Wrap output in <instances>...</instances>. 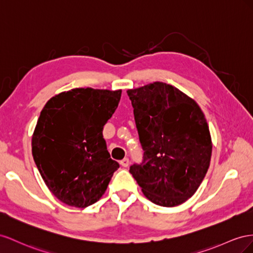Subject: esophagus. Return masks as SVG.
Segmentation results:
<instances>
[{"instance_id": "obj_1", "label": "esophagus", "mask_w": 253, "mask_h": 253, "mask_svg": "<svg viewBox=\"0 0 253 253\" xmlns=\"http://www.w3.org/2000/svg\"><path fill=\"white\" fill-rule=\"evenodd\" d=\"M120 163H121V165H122L123 168H127L128 165H129V159L128 158H124V159H123V160H121Z\"/></svg>"}]
</instances>
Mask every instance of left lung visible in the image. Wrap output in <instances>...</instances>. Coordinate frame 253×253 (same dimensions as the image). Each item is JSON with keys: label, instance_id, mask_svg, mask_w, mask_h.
I'll list each match as a JSON object with an SVG mask.
<instances>
[{"label": "left lung", "instance_id": "8db88e82", "mask_svg": "<svg viewBox=\"0 0 253 253\" xmlns=\"http://www.w3.org/2000/svg\"><path fill=\"white\" fill-rule=\"evenodd\" d=\"M144 150L129 172L151 203L176 207L191 198L207 174L212 154L210 130L195 100L157 82L128 90Z\"/></svg>", "mask_w": 253, "mask_h": 253}]
</instances>
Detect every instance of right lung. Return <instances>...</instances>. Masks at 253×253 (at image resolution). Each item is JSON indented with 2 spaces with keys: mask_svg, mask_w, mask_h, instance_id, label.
Masks as SVG:
<instances>
[{
  "mask_svg": "<svg viewBox=\"0 0 253 253\" xmlns=\"http://www.w3.org/2000/svg\"><path fill=\"white\" fill-rule=\"evenodd\" d=\"M122 91L72 89L50 98L32 139L36 165L63 204L91 206L103 196L120 164L107 150L103 129Z\"/></svg>",
  "mask_w": 253,
  "mask_h": 253,
  "instance_id": "right-lung-1",
  "label": "right lung"
}]
</instances>
